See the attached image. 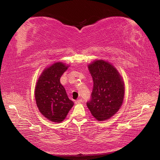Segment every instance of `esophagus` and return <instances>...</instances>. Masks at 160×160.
Listing matches in <instances>:
<instances>
[{"mask_svg":"<svg viewBox=\"0 0 160 160\" xmlns=\"http://www.w3.org/2000/svg\"><path fill=\"white\" fill-rule=\"evenodd\" d=\"M81 103H83V100H82V99H78V100H76L75 101V103L76 104H80Z\"/></svg>","mask_w":160,"mask_h":160,"instance_id":"esophagus-1","label":"esophagus"}]
</instances>
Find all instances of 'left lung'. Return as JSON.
<instances>
[{
  "mask_svg": "<svg viewBox=\"0 0 160 160\" xmlns=\"http://www.w3.org/2000/svg\"><path fill=\"white\" fill-rule=\"evenodd\" d=\"M93 81L91 99L87 106L99 122L110 119L122 107L125 87L122 77L113 65L104 60H95L88 65Z\"/></svg>",
  "mask_w": 160,
  "mask_h": 160,
  "instance_id": "1",
  "label": "left lung"
}]
</instances>
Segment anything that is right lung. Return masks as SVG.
I'll return each instance as SVG.
<instances>
[{"label": "right lung", "mask_w": 160, "mask_h": 160, "mask_svg": "<svg viewBox=\"0 0 160 160\" xmlns=\"http://www.w3.org/2000/svg\"><path fill=\"white\" fill-rule=\"evenodd\" d=\"M68 67L62 62H55L43 70L36 83L37 108L44 117L52 122H62L74 105L60 82L61 77Z\"/></svg>", "instance_id": "right-lung-1"}]
</instances>
